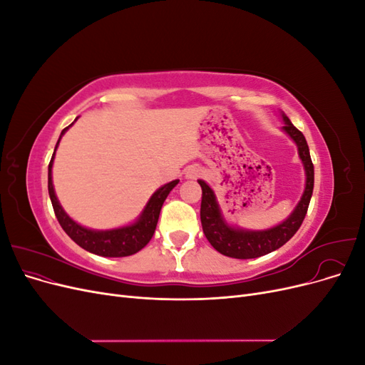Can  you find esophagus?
<instances>
[{"label": "esophagus", "instance_id": "obj_1", "mask_svg": "<svg viewBox=\"0 0 365 365\" xmlns=\"http://www.w3.org/2000/svg\"><path fill=\"white\" fill-rule=\"evenodd\" d=\"M202 175H204V170L200 168V165H190V168L185 170L187 180H197V178H201Z\"/></svg>", "mask_w": 365, "mask_h": 365}]
</instances>
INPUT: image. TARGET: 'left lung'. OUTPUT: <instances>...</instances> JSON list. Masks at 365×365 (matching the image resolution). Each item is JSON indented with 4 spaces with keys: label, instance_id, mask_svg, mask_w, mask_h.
Here are the masks:
<instances>
[{
    "label": "left lung",
    "instance_id": "obj_1",
    "mask_svg": "<svg viewBox=\"0 0 365 365\" xmlns=\"http://www.w3.org/2000/svg\"><path fill=\"white\" fill-rule=\"evenodd\" d=\"M280 117L284 123L282 130L297 145L298 158L303 163L306 176L304 190L300 201H298L291 215L282 220L280 224L267 230H247L231 225L222 215L215 190L204 180H197L202 189L201 224L204 235L212 247L220 254H224V256L235 259H256L279 250L297 233V230L300 228L306 216L314 190V164L304 135L283 113H280Z\"/></svg>",
    "mask_w": 365,
    "mask_h": 365
}]
</instances>
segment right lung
<instances>
[{
	"instance_id": "right-lung-1",
	"label": "right lung",
	"mask_w": 365,
	"mask_h": 365,
	"mask_svg": "<svg viewBox=\"0 0 365 365\" xmlns=\"http://www.w3.org/2000/svg\"><path fill=\"white\" fill-rule=\"evenodd\" d=\"M74 121L61 132V137L56 143V148H54L51 161L48 164V195L53 204L54 215H56L65 233H67L77 245L82 247L86 251L97 254V256H102V257H126V256H130V254H135L149 244V240L152 239L153 233H155L161 207L165 201V197H168V195L172 192L173 187L180 182V180H175L161 185L160 189L149 197L148 204L145 205V208H143V212L134 222L118 227V228H111V230H94V228L81 225L79 222H76L73 217H70L67 212L63 210V207L61 205L56 192H54L53 175H51L53 161H54V155H56L59 141L65 132L74 125Z\"/></svg>"
}]
</instances>
